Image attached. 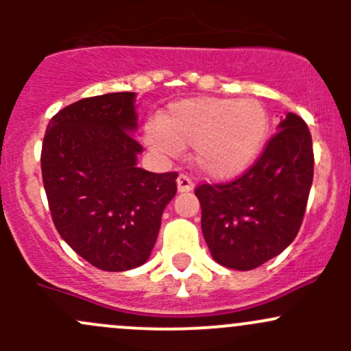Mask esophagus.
<instances>
[{"label": "esophagus", "mask_w": 351, "mask_h": 351, "mask_svg": "<svg viewBox=\"0 0 351 351\" xmlns=\"http://www.w3.org/2000/svg\"><path fill=\"white\" fill-rule=\"evenodd\" d=\"M176 185H178V192L182 193L192 192L193 190V182L186 175H180L178 178H176Z\"/></svg>", "instance_id": "obj_1"}]
</instances>
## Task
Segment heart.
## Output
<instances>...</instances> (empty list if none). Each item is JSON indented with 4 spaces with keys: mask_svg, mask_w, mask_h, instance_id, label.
Masks as SVG:
<instances>
[{
    "mask_svg": "<svg viewBox=\"0 0 351 351\" xmlns=\"http://www.w3.org/2000/svg\"><path fill=\"white\" fill-rule=\"evenodd\" d=\"M270 117L258 100L198 97L175 101L146 127L154 151L176 156L193 147V162L204 175L229 180L253 166L267 143Z\"/></svg>",
    "mask_w": 351,
    "mask_h": 351,
    "instance_id": "b5f03b06",
    "label": "heart"
}]
</instances>
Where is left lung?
<instances>
[{"label": "left lung", "mask_w": 351, "mask_h": 351, "mask_svg": "<svg viewBox=\"0 0 351 351\" xmlns=\"http://www.w3.org/2000/svg\"><path fill=\"white\" fill-rule=\"evenodd\" d=\"M314 175L307 123L287 113L253 166L234 182L198 185L202 232L219 265L253 270L280 254L302 224Z\"/></svg>", "instance_id": "8db88e82"}]
</instances>
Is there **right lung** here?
<instances>
[{"mask_svg":"<svg viewBox=\"0 0 351 351\" xmlns=\"http://www.w3.org/2000/svg\"><path fill=\"white\" fill-rule=\"evenodd\" d=\"M136 93L83 98L59 110L42 143V180L61 238L93 267L146 263L178 173L137 168Z\"/></svg>","mask_w":351,"mask_h":351,"instance_id":"1","label":"right lung"}]
</instances>
